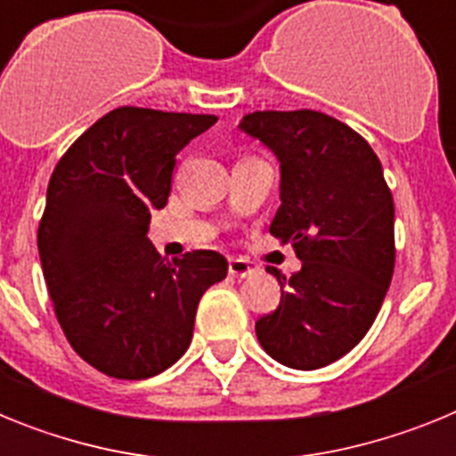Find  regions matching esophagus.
<instances>
[{"instance_id": "obj_1", "label": "esophagus", "mask_w": 456, "mask_h": 456, "mask_svg": "<svg viewBox=\"0 0 456 456\" xmlns=\"http://www.w3.org/2000/svg\"><path fill=\"white\" fill-rule=\"evenodd\" d=\"M253 272H256V267L251 263H247V260H240V257H232L231 263H228V273L232 278H247Z\"/></svg>"}]
</instances>
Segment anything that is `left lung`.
I'll list each match as a JSON object with an SVG mask.
<instances>
[{
	"instance_id": "8db88e82",
	"label": "left lung",
	"mask_w": 456,
	"mask_h": 456,
	"mask_svg": "<svg viewBox=\"0 0 456 456\" xmlns=\"http://www.w3.org/2000/svg\"><path fill=\"white\" fill-rule=\"evenodd\" d=\"M240 127L281 162V208L269 232L301 269L256 322L265 352L294 370L333 363L370 331L395 269V205L368 141L315 109L253 111Z\"/></svg>"
}]
</instances>
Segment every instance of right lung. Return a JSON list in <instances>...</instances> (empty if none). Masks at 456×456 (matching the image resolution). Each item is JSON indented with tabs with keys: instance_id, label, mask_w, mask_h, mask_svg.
<instances>
[{
	"instance_id": "1",
	"label": "right lung",
	"mask_w": 456,
	"mask_h": 456,
	"mask_svg": "<svg viewBox=\"0 0 456 456\" xmlns=\"http://www.w3.org/2000/svg\"><path fill=\"white\" fill-rule=\"evenodd\" d=\"M215 123L209 114L118 107L52 173L38 225L43 276L70 347L107 377L136 381L171 368L191 342L203 292L228 273L221 253L167 260L148 240L175 157Z\"/></svg>"
}]
</instances>
